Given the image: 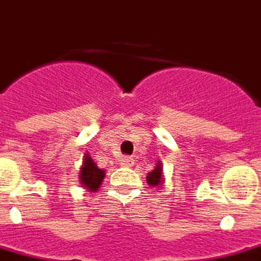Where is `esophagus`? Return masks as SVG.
<instances>
[{
    "label": "esophagus",
    "mask_w": 261,
    "mask_h": 261,
    "mask_svg": "<svg viewBox=\"0 0 261 261\" xmlns=\"http://www.w3.org/2000/svg\"><path fill=\"white\" fill-rule=\"evenodd\" d=\"M120 163H121V166L130 167V166H133V165H134V160H133L131 158H128V156H125V158H121Z\"/></svg>",
    "instance_id": "1"
}]
</instances>
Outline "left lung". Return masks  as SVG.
I'll list each match as a JSON object with an SVG mask.
<instances>
[{"instance_id": "left-lung-1", "label": "left lung", "mask_w": 261, "mask_h": 261, "mask_svg": "<svg viewBox=\"0 0 261 261\" xmlns=\"http://www.w3.org/2000/svg\"><path fill=\"white\" fill-rule=\"evenodd\" d=\"M146 180H147L148 186H151V188H162L165 185L163 167H162L160 162H158V165L154 166V169L151 172H148Z\"/></svg>"}]
</instances>
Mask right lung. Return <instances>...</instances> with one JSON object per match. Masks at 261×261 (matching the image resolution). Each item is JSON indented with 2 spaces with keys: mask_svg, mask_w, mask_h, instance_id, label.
I'll list each match as a JSON object with an SVG mask.
<instances>
[{
  "mask_svg": "<svg viewBox=\"0 0 261 261\" xmlns=\"http://www.w3.org/2000/svg\"><path fill=\"white\" fill-rule=\"evenodd\" d=\"M103 177H105V170L96 166L92 158L85 153L84 163L79 170V182L82 188H85L86 192H96L102 185Z\"/></svg>",
  "mask_w": 261,
  "mask_h": 261,
  "instance_id": "right-lung-1",
  "label": "right lung"
}]
</instances>
